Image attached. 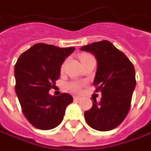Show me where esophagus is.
<instances>
[{"label":"esophagus","mask_w":151,"mask_h":151,"mask_svg":"<svg viewBox=\"0 0 151 151\" xmlns=\"http://www.w3.org/2000/svg\"><path fill=\"white\" fill-rule=\"evenodd\" d=\"M80 98H81V97H80L79 96H74V101H79V100H80Z\"/></svg>","instance_id":"esophagus-1"}]
</instances>
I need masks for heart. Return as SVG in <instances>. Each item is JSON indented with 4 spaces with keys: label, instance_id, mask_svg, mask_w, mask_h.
I'll return each mask as SVG.
<instances>
[{
    "label": "heart",
    "instance_id": "obj_1",
    "mask_svg": "<svg viewBox=\"0 0 151 151\" xmlns=\"http://www.w3.org/2000/svg\"><path fill=\"white\" fill-rule=\"evenodd\" d=\"M90 58H93V57L91 55H88V54H83L80 56V60H81V62H83V61L86 60ZM62 69H63V66H62ZM81 84L79 82H74V83L69 85L70 90H71L72 91H79L81 90Z\"/></svg>",
    "mask_w": 151,
    "mask_h": 151
}]
</instances>
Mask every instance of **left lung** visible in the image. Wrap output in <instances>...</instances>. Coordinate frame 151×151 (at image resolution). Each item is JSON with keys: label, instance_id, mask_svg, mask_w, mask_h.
Segmentation results:
<instances>
[{"label": "left lung", "instance_id": "1", "mask_svg": "<svg viewBox=\"0 0 151 151\" xmlns=\"http://www.w3.org/2000/svg\"><path fill=\"white\" fill-rule=\"evenodd\" d=\"M96 57L97 69L93 85L101 91L100 102L93 99L92 107L84 113L88 125L98 131L118 127L129 111L135 88V70L127 56L107 40L81 48Z\"/></svg>", "mask_w": 151, "mask_h": 151}]
</instances>
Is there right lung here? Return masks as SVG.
<instances>
[{
  "mask_svg": "<svg viewBox=\"0 0 151 151\" xmlns=\"http://www.w3.org/2000/svg\"><path fill=\"white\" fill-rule=\"evenodd\" d=\"M75 48L36 44L20 55L15 65V90L28 122L42 130L62 122L65 108L73 101L68 93L51 96L49 91L60 78L61 65Z\"/></svg>",
  "mask_w": 151,
  "mask_h": 151,
  "instance_id": "obj_1",
  "label": "right lung"
}]
</instances>
